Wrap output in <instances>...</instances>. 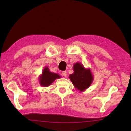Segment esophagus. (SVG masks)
Instances as JSON below:
<instances>
[{"mask_svg": "<svg viewBox=\"0 0 131 131\" xmlns=\"http://www.w3.org/2000/svg\"><path fill=\"white\" fill-rule=\"evenodd\" d=\"M62 75L64 77H66L67 76V73H66L65 71H62Z\"/></svg>", "mask_w": 131, "mask_h": 131, "instance_id": "34e87169", "label": "esophagus"}]
</instances>
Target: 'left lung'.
Segmentation results:
<instances>
[{
  "label": "left lung",
  "mask_w": 131,
  "mask_h": 131,
  "mask_svg": "<svg viewBox=\"0 0 131 131\" xmlns=\"http://www.w3.org/2000/svg\"><path fill=\"white\" fill-rule=\"evenodd\" d=\"M74 73L69 75V79L76 89L80 92H83L91 85L94 76L90 68L86 69L81 63L77 62L74 64Z\"/></svg>",
  "instance_id": "1"
}]
</instances>
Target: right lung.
I'll return each mask as SVG.
<instances>
[{
  "label": "right lung",
  "instance_id": "1",
  "mask_svg": "<svg viewBox=\"0 0 131 131\" xmlns=\"http://www.w3.org/2000/svg\"><path fill=\"white\" fill-rule=\"evenodd\" d=\"M61 77L58 74L50 72L48 66H46L42 71L41 74L39 76V84L41 87H47L51 85L57 79H60Z\"/></svg>",
  "mask_w": 131,
  "mask_h": 131
}]
</instances>
